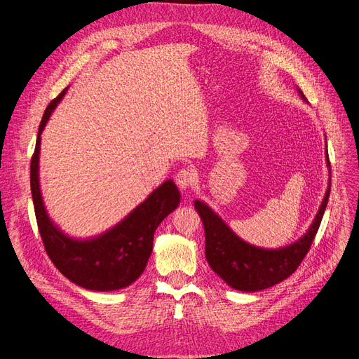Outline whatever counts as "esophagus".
Listing matches in <instances>:
<instances>
[{
	"label": "esophagus",
	"mask_w": 359,
	"mask_h": 359,
	"mask_svg": "<svg viewBox=\"0 0 359 359\" xmlns=\"http://www.w3.org/2000/svg\"><path fill=\"white\" fill-rule=\"evenodd\" d=\"M195 182H196V172L191 167L180 168L176 175V183L183 191L192 187L195 184Z\"/></svg>",
	"instance_id": "1"
}]
</instances>
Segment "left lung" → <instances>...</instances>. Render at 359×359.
Listing matches in <instances>:
<instances>
[{"label": "left lung", "mask_w": 359, "mask_h": 359, "mask_svg": "<svg viewBox=\"0 0 359 359\" xmlns=\"http://www.w3.org/2000/svg\"><path fill=\"white\" fill-rule=\"evenodd\" d=\"M298 93L304 99V94L299 90ZM326 158L327 165L330 167L329 154H326ZM329 195L330 183L309 231L290 246L273 250L255 248L252 244L243 241L208 205L195 201V210L203 222L205 256L210 266L231 288L246 292L266 290L287 279L297 271L309 253L320 222H322Z\"/></svg>", "instance_id": "1"}]
</instances>
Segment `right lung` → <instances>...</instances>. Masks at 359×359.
Masks as SVG:
<instances>
[{
	"instance_id": "add662e5",
	"label": "right lung",
	"mask_w": 359,
	"mask_h": 359,
	"mask_svg": "<svg viewBox=\"0 0 359 359\" xmlns=\"http://www.w3.org/2000/svg\"><path fill=\"white\" fill-rule=\"evenodd\" d=\"M67 88L46 107L37 132L30 163V189L37 227L45 250L65 278L91 291L121 290L135 282L144 272L153 252L154 233L160 222L177 208L180 192L167 180L132 211L116 227L91 240H75L56 229L43 206L39 187L41 134L50 113Z\"/></svg>"
}]
</instances>
